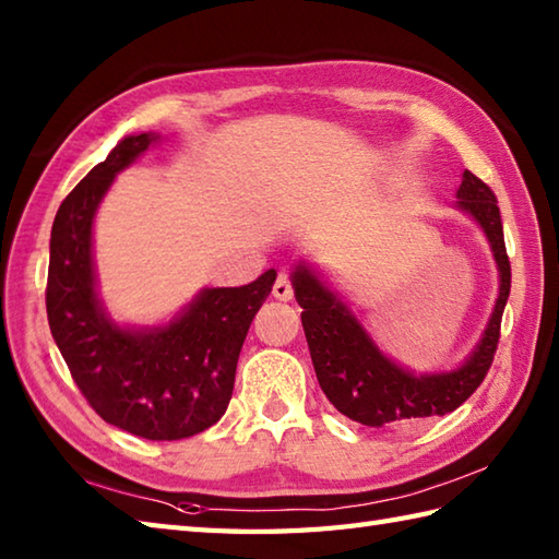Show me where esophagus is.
Here are the masks:
<instances>
[{"mask_svg":"<svg viewBox=\"0 0 559 559\" xmlns=\"http://www.w3.org/2000/svg\"><path fill=\"white\" fill-rule=\"evenodd\" d=\"M271 293H273V298H276V300H283V302L293 300V286H290V281H288L286 273H281V276L276 278Z\"/></svg>","mask_w":559,"mask_h":559,"instance_id":"obj_1","label":"esophagus"}]
</instances>
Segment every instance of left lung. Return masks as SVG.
<instances>
[{
  "mask_svg": "<svg viewBox=\"0 0 559 559\" xmlns=\"http://www.w3.org/2000/svg\"><path fill=\"white\" fill-rule=\"evenodd\" d=\"M454 209L476 221L485 240L490 242L500 273V290L488 324L466 360L454 370L413 372L391 360L322 271L305 259L293 264L290 283L295 300L302 307V329L319 386L336 411L355 423L377 430L418 427L437 415L456 411L490 370L500 341L502 312L512 288L500 206L488 185L471 170H463Z\"/></svg>",
  "mask_w": 559,
  "mask_h": 559,
  "instance_id": "1",
  "label": "left lung"
}]
</instances>
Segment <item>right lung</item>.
Returning <instances> with one entry per match:
<instances>
[{
	"label": "right lung",
	"instance_id": "1",
	"mask_svg": "<svg viewBox=\"0 0 559 559\" xmlns=\"http://www.w3.org/2000/svg\"><path fill=\"white\" fill-rule=\"evenodd\" d=\"M160 141L129 134L59 206L50 235L47 322L76 386L105 423L156 442L221 420L235 367L259 307L276 281L269 269L240 288H204L168 322L120 324L98 295L93 223L117 173Z\"/></svg>",
	"mask_w": 559,
	"mask_h": 559
}]
</instances>
